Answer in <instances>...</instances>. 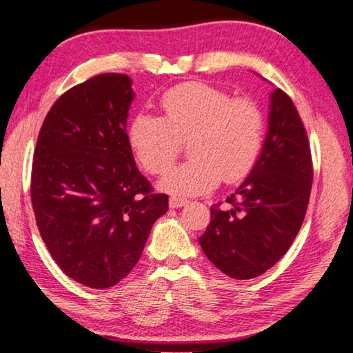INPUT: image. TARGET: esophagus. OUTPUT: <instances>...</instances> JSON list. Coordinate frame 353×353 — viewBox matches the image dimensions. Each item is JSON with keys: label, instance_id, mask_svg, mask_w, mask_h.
I'll return each instance as SVG.
<instances>
[{"label": "esophagus", "instance_id": "esophagus-1", "mask_svg": "<svg viewBox=\"0 0 353 353\" xmlns=\"http://www.w3.org/2000/svg\"><path fill=\"white\" fill-rule=\"evenodd\" d=\"M188 203H190V200H186V199H181L176 196L170 197V208H182V206L188 205Z\"/></svg>", "mask_w": 353, "mask_h": 353}]
</instances>
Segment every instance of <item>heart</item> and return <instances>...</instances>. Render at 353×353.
Listing matches in <instances>:
<instances>
[{
  "mask_svg": "<svg viewBox=\"0 0 353 353\" xmlns=\"http://www.w3.org/2000/svg\"><path fill=\"white\" fill-rule=\"evenodd\" d=\"M162 117L139 113L128 125V143L151 174H162L190 141L192 157L168 171L161 188L174 196H199L223 179L237 183L250 174L263 150L265 116L257 102L232 98L205 82H185L161 98Z\"/></svg>",
  "mask_w": 353,
  "mask_h": 353,
  "instance_id": "heart-1",
  "label": "heart"
}]
</instances>
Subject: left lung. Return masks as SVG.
<instances>
[{"label":"left lung","mask_w":353,"mask_h":353,"mask_svg":"<svg viewBox=\"0 0 353 353\" xmlns=\"http://www.w3.org/2000/svg\"><path fill=\"white\" fill-rule=\"evenodd\" d=\"M312 157L292 99L271 93L268 133L254 170L231 197L212 205L199 243L211 263L237 280L259 277L288 252L306 216Z\"/></svg>","instance_id":"8db88e82"}]
</instances>
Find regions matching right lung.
Here are the masks:
<instances>
[{"label":"right lung","instance_id":"1","mask_svg":"<svg viewBox=\"0 0 353 353\" xmlns=\"http://www.w3.org/2000/svg\"><path fill=\"white\" fill-rule=\"evenodd\" d=\"M134 99L122 73L90 78L53 103L33 154L30 196L41 237L74 281L107 289L139 261L168 196L137 170L127 116Z\"/></svg>","mask_w":353,"mask_h":353}]
</instances>
